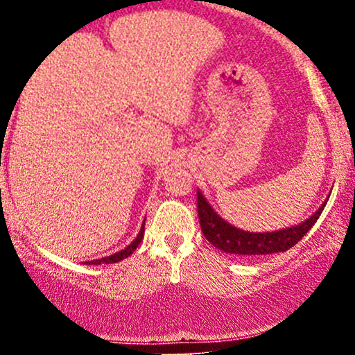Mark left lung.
<instances>
[{"label":"left lung","instance_id":"obj_1","mask_svg":"<svg viewBox=\"0 0 355 355\" xmlns=\"http://www.w3.org/2000/svg\"><path fill=\"white\" fill-rule=\"evenodd\" d=\"M325 203L327 202L322 203L320 209L311 218L299 223V225L277 232H266V234H260V232L254 234V232L240 230L237 227L230 225L229 222H225L220 215H217V211L211 209L210 203L202 195V191H197L198 218H200V227L205 239L222 252L247 257L270 255L294 247L312 229L313 223L320 217Z\"/></svg>","mask_w":355,"mask_h":355}]
</instances>
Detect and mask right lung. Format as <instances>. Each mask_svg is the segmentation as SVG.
Returning a JSON list of instances; mask_svg holds the SVG:
<instances>
[{
    "label": "right lung",
    "instance_id": "1",
    "mask_svg": "<svg viewBox=\"0 0 355 355\" xmlns=\"http://www.w3.org/2000/svg\"><path fill=\"white\" fill-rule=\"evenodd\" d=\"M144 234H145V222H144V225H141V229H140V234L137 235V239L133 240L132 243H130L128 247L126 248H123V250H120V252H116V254H113V255H108V257H103V259H96V260H89V262H87L88 266H100V263H115V262H120V260H123V259H126V257H130L133 254V252L137 250V247L140 245V242H141V239H144Z\"/></svg>",
    "mask_w": 355,
    "mask_h": 355
}]
</instances>
